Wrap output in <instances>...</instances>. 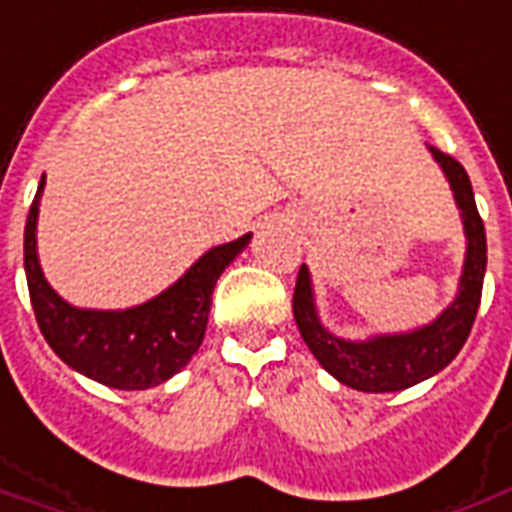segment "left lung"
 I'll return each instance as SVG.
<instances>
[{
	"label": "left lung",
	"instance_id": "8db88e82",
	"mask_svg": "<svg viewBox=\"0 0 512 512\" xmlns=\"http://www.w3.org/2000/svg\"><path fill=\"white\" fill-rule=\"evenodd\" d=\"M428 152L434 155L447 185L453 190L466 237L464 267H461L455 297L434 322L406 330V333L343 338L324 327L319 308H316L311 270L302 264L297 275L292 308L302 341L308 343L311 354L327 374L360 393H398L445 371L469 338L477 308H480L488 256L486 229L477 212L472 182L458 160L439 152L436 147H428Z\"/></svg>",
	"mask_w": 512,
	"mask_h": 512
}]
</instances>
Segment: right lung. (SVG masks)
<instances>
[{"label": "right lung", "mask_w": 512, "mask_h": 512, "mask_svg": "<svg viewBox=\"0 0 512 512\" xmlns=\"http://www.w3.org/2000/svg\"><path fill=\"white\" fill-rule=\"evenodd\" d=\"M43 188L46 174L26 215L24 270L37 327L48 346L76 374L114 390H147L169 382L199 352L215 283L248 248L253 234L210 248L169 289L141 305L122 311L76 308L54 292L40 267L37 212Z\"/></svg>", "instance_id": "right-lung-1"}]
</instances>
